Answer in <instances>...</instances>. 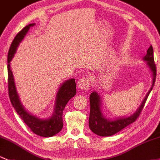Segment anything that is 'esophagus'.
<instances>
[{"instance_id": "obj_1", "label": "esophagus", "mask_w": 160, "mask_h": 160, "mask_svg": "<svg viewBox=\"0 0 160 160\" xmlns=\"http://www.w3.org/2000/svg\"><path fill=\"white\" fill-rule=\"evenodd\" d=\"M77 85H78V89H80V90L86 91L90 86V79H89L88 77H83V78H80L78 81Z\"/></svg>"}]
</instances>
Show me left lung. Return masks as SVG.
Listing matches in <instances>:
<instances>
[{
	"label": "left lung",
	"instance_id": "obj_1",
	"mask_svg": "<svg viewBox=\"0 0 160 160\" xmlns=\"http://www.w3.org/2000/svg\"><path fill=\"white\" fill-rule=\"evenodd\" d=\"M142 60L146 62L148 68L152 75V85L146 94L145 98L142 101L140 107H138L135 112L129 115V116H123L121 118H117L115 119H109L106 118L105 115L103 113L102 101H101L100 94L97 92H92L89 97L90 100V115H89L88 126L90 130L95 134L101 136V137H110L114 135L126 128L130 123H133L139 115L141 113L142 108L144 107L146 101L149 93L152 91L154 83H155L156 76V68L154 63L153 58V49L152 46H150L147 49V54L143 56Z\"/></svg>",
	"mask_w": 160,
	"mask_h": 160
}]
</instances>
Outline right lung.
Returning <instances> with one entry per match:
<instances>
[{
	"label": "right lung",
	"instance_id": "obj_1",
	"mask_svg": "<svg viewBox=\"0 0 160 160\" xmlns=\"http://www.w3.org/2000/svg\"><path fill=\"white\" fill-rule=\"evenodd\" d=\"M35 23L26 26L24 28L17 34L12 42L8 55V90L11 102L18 114L24 121L30 130L37 135L43 137H50L57 134L63 128L62 113L68 101L76 94V83L75 78H70L65 81L60 85L55 99V105L52 114L50 118L42 119L37 115H33L26 110L23 107L20 96L17 90L14 77L11 70V62L14 57L20 42L24 39L30 27Z\"/></svg>",
	"mask_w": 160,
	"mask_h": 160
}]
</instances>
